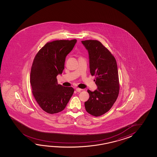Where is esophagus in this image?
<instances>
[{"mask_svg":"<svg viewBox=\"0 0 157 157\" xmlns=\"http://www.w3.org/2000/svg\"><path fill=\"white\" fill-rule=\"evenodd\" d=\"M82 90V89H81L80 88H78V87H77V88H76V91H77V92H80Z\"/></svg>","mask_w":157,"mask_h":157,"instance_id":"obj_1","label":"esophagus"}]
</instances>
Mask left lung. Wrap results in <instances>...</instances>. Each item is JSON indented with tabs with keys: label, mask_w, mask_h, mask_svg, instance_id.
Instances as JSON below:
<instances>
[{
	"label": "left lung",
	"mask_w": 157,
	"mask_h": 157,
	"mask_svg": "<svg viewBox=\"0 0 157 157\" xmlns=\"http://www.w3.org/2000/svg\"><path fill=\"white\" fill-rule=\"evenodd\" d=\"M82 43L88 50L90 74L95 76L98 89L87 90L89 99L85 102L87 113L98 117L110 110L120 91L117 62L113 54L99 41L87 40Z\"/></svg>",
	"instance_id": "1"
}]
</instances>
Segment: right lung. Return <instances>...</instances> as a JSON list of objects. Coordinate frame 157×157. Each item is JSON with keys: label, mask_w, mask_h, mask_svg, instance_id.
Listing matches in <instances>:
<instances>
[{"label": "right lung", "mask_w": 157, "mask_h": 157, "mask_svg": "<svg viewBox=\"0 0 157 157\" xmlns=\"http://www.w3.org/2000/svg\"><path fill=\"white\" fill-rule=\"evenodd\" d=\"M76 39L47 43L35 56L31 69L32 93L40 108L48 113H59L67 105L74 89L58 84L57 76L62 73L67 54Z\"/></svg>", "instance_id": "obj_1"}]
</instances>
